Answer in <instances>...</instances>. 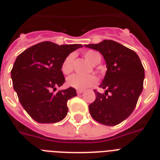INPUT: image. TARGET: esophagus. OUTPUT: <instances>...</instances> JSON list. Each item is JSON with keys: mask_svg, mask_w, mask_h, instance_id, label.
<instances>
[{"mask_svg": "<svg viewBox=\"0 0 160 160\" xmlns=\"http://www.w3.org/2000/svg\"><path fill=\"white\" fill-rule=\"evenodd\" d=\"M76 92H77L78 95H80V94H82V93L84 92V90H76Z\"/></svg>", "mask_w": 160, "mask_h": 160, "instance_id": "esophagus-1", "label": "esophagus"}]
</instances>
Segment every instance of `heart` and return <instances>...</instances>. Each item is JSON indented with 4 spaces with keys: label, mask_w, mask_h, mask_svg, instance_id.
Here are the masks:
<instances>
[{
    "label": "heart",
    "mask_w": 160,
    "mask_h": 160,
    "mask_svg": "<svg viewBox=\"0 0 160 160\" xmlns=\"http://www.w3.org/2000/svg\"><path fill=\"white\" fill-rule=\"evenodd\" d=\"M83 55L92 65H97L101 60L100 54L98 51H93V50L85 51ZM74 58H75L74 55L70 54L65 58V60L61 63L60 70L64 75H69L70 73L72 72L73 68H74ZM97 83V77L94 75H80L75 74V75L69 76L66 80V84L68 86L76 89V90H85L86 88L95 85Z\"/></svg>",
    "instance_id": "obj_1"
}]
</instances>
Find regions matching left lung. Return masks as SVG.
<instances>
[{"label": "left lung", "instance_id": "8db88e82", "mask_svg": "<svg viewBox=\"0 0 160 160\" xmlns=\"http://www.w3.org/2000/svg\"><path fill=\"white\" fill-rule=\"evenodd\" d=\"M100 51L105 58L107 71L100 85L105 92L96 90L95 100L89 105L90 115L100 124L114 126L131 114L144 85V69L134 51L114 41L86 45Z\"/></svg>", "mask_w": 160, "mask_h": 160}]
</instances>
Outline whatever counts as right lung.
Here are the masks:
<instances>
[{
  "instance_id": "1",
  "label": "right lung",
  "mask_w": 160,
  "mask_h": 160,
  "mask_svg": "<svg viewBox=\"0 0 160 160\" xmlns=\"http://www.w3.org/2000/svg\"><path fill=\"white\" fill-rule=\"evenodd\" d=\"M82 45H56L44 41L17 56L11 70L14 90L30 116L38 123L52 124L67 114V101L76 96L72 87L54 93L65 80L60 66L65 58Z\"/></svg>"
}]
</instances>
